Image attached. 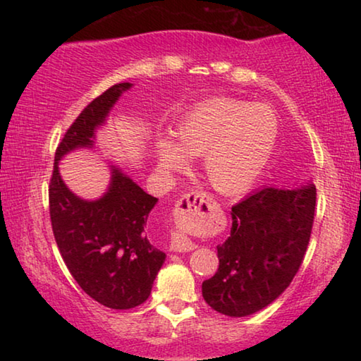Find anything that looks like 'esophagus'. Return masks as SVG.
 Masks as SVG:
<instances>
[{
	"instance_id": "esophagus-1",
	"label": "esophagus",
	"mask_w": 361,
	"mask_h": 361,
	"mask_svg": "<svg viewBox=\"0 0 361 361\" xmlns=\"http://www.w3.org/2000/svg\"><path fill=\"white\" fill-rule=\"evenodd\" d=\"M213 205H215V200L205 192L192 191L183 195L173 210L176 231H173L172 242H170L172 252H192L195 245L189 237H186L185 232L207 224Z\"/></svg>"
}]
</instances>
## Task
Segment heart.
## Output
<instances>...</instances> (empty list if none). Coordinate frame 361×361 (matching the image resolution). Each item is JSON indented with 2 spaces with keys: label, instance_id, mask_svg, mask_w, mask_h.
I'll return each instance as SVG.
<instances>
[{
  "label": "heart",
  "instance_id": "1",
  "mask_svg": "<svg viewBox=\"0 0 361 361\" xmlns=\"http://www.w3.org/2000/svg\"><path fill=\"white\" fill-rule=\"evenodd\" d=\"M279 118L267 105L235 99H212L186 113L176 138L157 140V164L164 172H180L189 156H204V173L219 192L252 186L264 170L279 140Z\"/></svg>",
  "mask_w": 361,
  "mask_h": 361
}]
</instances>
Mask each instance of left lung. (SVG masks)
I'll return each mask as SVG.
<instances>
[{
	"label": "left lung",
	"mask_w": 361,
	"mask_h": 361,
	"mask_svg": "<svg viewBox=\"0 0 361 361\" xmlns=\"http://www.w3.org/2000/svg\"><path fill=\"white\" fill-rule=\"evenodd\" d=\"M314 183L266 186L232 207L231 235L218 245L219 266L202 283L205 302L247 317L276 301L299 271L315 213Z\"/></svg>",
	"instance_id": "left-lung-1"
}]
</instances>
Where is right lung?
I'll list each match as a JSON object with an SVG mask.
<instances>
[{
    "label": "right lung",
    "instance_id": "obj_1",
    "mask_svg": "<svg viewBox=\"0 0 361 361\" xmlns=\"http://www.w3.org/2000/svg\"><path fill=\"white\" fill-rule=\"evenodd\" d=\"M132 85L114 84L82 109L57 146L49 185L54 237L70 274L97 302L119 310L137 307L149 298L166 261V253L152 245L146 231L157 199L111 164L106 191L85 200L65 185L59 162L71 151L94 148L97 129Z\"/></svg>",
    "mask_w": 361,
    "mask_h": 361
}]
</instances>
